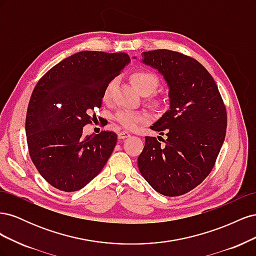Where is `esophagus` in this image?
<instances>
[{
	"instance_id": "esophagus-1",
	"label": "esophagus",
	"mask_w": 256,
	"mask_h": 256,
	"mask_svg": "<svg viewBox=\"0 0 256 256\" xmlns=\"http://www.w3.org/2000/svg\"><path fill=\"white\" fill-rule=\"evenodd\" d=\"M128 136H130V134L128 132V131H120V132L118 134L120 138H126Z\"/></svg>"
}]
</instances>
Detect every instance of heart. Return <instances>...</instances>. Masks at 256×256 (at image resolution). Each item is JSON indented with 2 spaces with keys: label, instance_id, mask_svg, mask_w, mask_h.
Listing matches in <instances>:
<instances>
[{
  "label": "heart",
  "instance_id": "heart-1",
  "mask_svg": "<svg viewBox=\"0 0 256 256\" xmlns=\"http://www.w3.org/2000/svg\"><path fill=\"white\" fill-rule=\"evenodd\" d=\"M131 81H132L134 88L141 92L142 95H150L152 92H154L159 85L158 76L147 69H138L136 70L132 76H131ZM115 85V81H110L106 84V86L104 92V99L108 100L110 98L111 92ZM144 115L129 110H122L118 113H116L115 120H118L122 126L127 129H134L138 122L143 120Z\"/></svg>",
  "mask_w": 256,
  "mask_h": 256
}]
</instances>
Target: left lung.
<instances>
[{
    "instance_id": "1",
    "label": "left lung",
    "mask_w": 256,
    "mask_h": 256,
    "mask_svg": "<svg viewBox=\"0 0 256 256\" xmlns=\"http://www.w3.org/2000/svg\"><path fill=\"white\" fill-rule=\"evenodd\" d=\"M142 63L164 76L170 110L150 127L162 136L166 130L168 138L161 144L154 136H145L138 170L157 192L178 196L212 172L226 138V106L214 78L196 60L159 49L143 52Z\"/></svg>"
}]
</instances>
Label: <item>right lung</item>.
Returning <instances> with one entry per match:
<instances>
[{"label":"right lung","instance_id":"add662e5","mask_svg":"<svg viewBox=\"0 0 256 256\" xmlns=\"http://www.w3.org/2000/svg\"><path fill=\"white\" fill-rule=\"evenodd\" d=\"M129 62L127 53L82 51L53 66L36 84L26 112V141L34 166L52 187L80 190L110 158L116 134L83 136V127L102 106L106 84Z\"/></svg>","mask_w":256,"mask_h":256}]
</instances>
